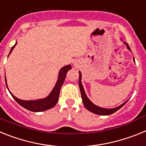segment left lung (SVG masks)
Listing matches in <instances>:
<instances>
[{
  "label": "left lung",
  "mask_w": 146,
  "mask_h": 146,
  "mask_svg": "<svg viewBox=\"0 0 146 146\" xmlns=\"http://www.w3.org/2000/svg\"><path fill=\"white\" fill-rule=\"evenodd\" d=\"M123 43L126 45V47L128 49L129 51H131L129 48V46L126 42H123ZM133 60L135 61V58H133ZM79 87H80V93H81V96H82V103L84 104L85 108L89 110V111L92 112L93 113H95V114L97 115H111L113 113H114L115 112H116L117 110L121 108L127 102V101L125 102L124 103H123L122 104H121L120 106L117 107L115 108H110V109H106V108H100V107H98L96 105L94 104L93 102H91L90 101V99L87 97L86 96V92H85V90L83 88V86L82 85V82H81V79H82V74H81V72H79Z\"/></svg>",
  "instance_id": "8db88e82"
}]
</instances>
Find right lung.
I'll return each mask as SVG.
<instances>
[{"mask_svg":"<svg viewBox=\"0 0 146 146\" xmlns=\"http://www.w3.org/2000/svg\"><path fill=\"white\" fill-rule=\"evenodd\" d=\"M17 42L15 43V44L11 47V50H10V52L9 54V55L11 54V52H12L13 49L15 48V47L16 46ZM72 69V66L71 65L65 66L63 68H61L58 74V79L57 82L55 84V87L53 88L52 91H51L49 96H47V97L44 98V99H37V100H29V101H26V100H22V99H18V98L15 97L9 91V93L11 94V95L12 96V97L14 98L15 101L18 103V104L21 105L22 107H23L25 109L28 110L30 111L33 112H42L44 111V110H47L50 109V108H52L55 104H57L59 98V94H60V88L62 87V85L64 84V82L65 80V77L66 76L67 72L69 70V69ZM6 80V87L8 88L7 83H6V79H5Z\"/></svg>","mask_w":146,"mask_h":146,"instance_id":"obj_1","label":"right lung"}]
</instances>
